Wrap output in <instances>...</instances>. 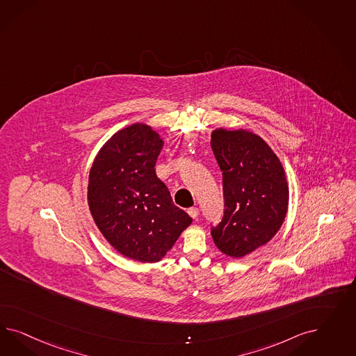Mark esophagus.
Listing matches in <instances>:
<instances>
[{
  "instance_id": "obj_1",
  "label": "esophagus",
  "mask_w": 356,
  "mask_h": 356,
  "mask_svg": "<svg viewBox=\"0 0 356 356\" xmlns=\"http://www.w3.org/2000/svg\"><path fill=\"white\" fill-rule=\"evenodd\" d=\"M188 214L192 216L193 219H197V218H198V209H197V207H191V209H188Z\"/></svg>"
}]
</instances>
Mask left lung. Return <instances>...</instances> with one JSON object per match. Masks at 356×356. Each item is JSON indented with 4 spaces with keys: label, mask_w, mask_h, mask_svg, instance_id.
I'll list each match as a JSON object with an SVG mask.
<instances>
[{
    "label": "left lung",
    "mask_w": 356,
    "mask_h": 356,
    "mask_svg": "<svg viewBox=\"0 0 356 356\" xmlns=\"http://www.w3.org/2000/svg\"><path fill=\"white\" fill-rule=\"evenodd\" d=\"M211 149L223 172L225 216L211 229L216 248L243 259L277 235L289 210V185L280 158L248 129L216 128Z\"/></svg>",
    "instance_id": "1"
}]
</instances>
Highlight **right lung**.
Listing matches in <instances>:
<instances>
[{
	"mask_svg": "<svg viewBox=\"0 0 356 356\" xmlns=\"http://www.w3.org/2000/svg\"><path fill=\"white\" fill-rule=\"evenodd\" d=\"M164 140L151 125L116 131L97 151L88 173L87 202L99 231L127 259L154 264L191 226L155 173Z\"/></svg>",
	"mask_w": 356,
	"mask_h": 356,
	"instance_id": "right-lung-1",
	"label": "right lung"
}]
</instances>
